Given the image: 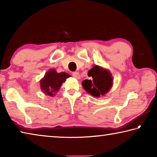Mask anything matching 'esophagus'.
Segmentation results:
<instances>
[{"instance_id": "34e87169", "label": "esophagus", "mask_w": 157, "mask_h": 157, "mask_svg": "<svg viewBox=\"0 0 157 157\" xmlns=\"http://www.w3.org/2000/svg\"><path fill=\"white\" fill-rule=\"evenodd\" d=\"M72 75L76 79H80V75H79V73L78 72H73L72 73Z\"/></svg>"}]
</instances>
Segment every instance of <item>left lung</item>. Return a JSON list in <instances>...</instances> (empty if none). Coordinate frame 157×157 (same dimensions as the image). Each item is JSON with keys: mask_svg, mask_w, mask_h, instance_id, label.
Returning a JSON list of instances; mask_svg holds the SVG:
<instances>
[{"mask_svg": "<svg viewBox=\"0 0 157 157\" xmlns=\"http://www.w3.org/2000/svg\"><path fill=\"white\" fill-rule=\"evenodd\" d=\"M89 77L93 79H84L82 85L84 89L94 97L103 96L113 86V77L107 69L95 65L88 71Z\"/></svg>", "mask_w": 157, "mask_h": 157, "instance_id": "obj_1", "label": "left lung"}]
</instances>
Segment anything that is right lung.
Returning a JSON list of instances; mask_svg holds the SVG:
<instances>
[{
	"instance_id": "add662e5",
	"label": "right lung",
	"mask_w": 157,
	"mask_h": 157,
	"mask_svg": "<svg viewBox=\"0 0 157 157\" xmlns=\"http://www.w3.org/2000/svg\"><path fill=\"white\" fill-rule=\"evenodd\" d=\"M71 75L65 72L57 73L54 68L47 71L43 78L40 80L41 91L49 96H55V94L59 91L62 84Z\"/></svg>"
}]
</instances>
